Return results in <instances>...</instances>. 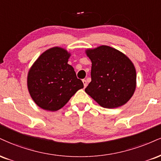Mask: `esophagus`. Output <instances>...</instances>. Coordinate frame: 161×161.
<instances>
[{"mask_svg": "<svg viewBox=\"0 0 161 161\" xmlns=\"http://www.w3.org/2000/svg\"><path fill=\"white\" fill-rule=\"evenodd\" d=\"M82 82H83V85H84V88H86L87 85H88V83H87V81L86 80V79H83Z\"/></svg>", "mask_w": 161, "mask_h": 161, "instance_id": "34e87169", "label": "esophagus"}]
</instances>
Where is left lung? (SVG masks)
Here are the masks:
<instances>
[{"mask_svg":"<svg viewBox=\"0 0 161 161\" xmlns=\"http://www.w3.org/2000/svg\"><path fill=\"white\" fill-rule=\"evenodd\" d=\"M86 54L92 61V82L86 92L102 107L113 109L125 105L136 87L133 62L121 52L108 46L87 49Z\"/></svg>","mask_w":161,"mask_h":161,"instance_id":"left-lung-1","label":"left lung"}]
</instances>
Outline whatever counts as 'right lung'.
<instances>
[{"label":"right lung","mask_w":161,"mask_h":161,"mask_svg":"<svg viewBox=\"0 0 161 161\" xmlns=\"http://www.w3.org/2000/svg\"><path fill=\"white\" fill-rule=\"evenodd\" d=\"M71 54L64 48H50L39 56L29 69L27 86L34 103L42 109H61L83 83L68 64Z\"/></svg>","instance_id":"1"}]
</instances>
